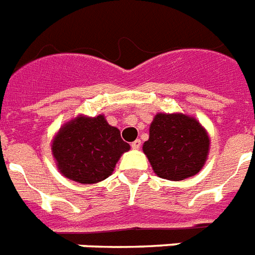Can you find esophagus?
<instances>
[{"label": "esophagus", "mask_w": 255, "mask_h": 255, "mask_svg": "<svg viewBox=\"0 0 255 255\" xmlns=\"http://www.w3.org/2000/svg\"><path fill=\"white\" fill-rule=\"evenodd\" d=\"M140 145H141V141H140V139H136L135 141H132L131 147L133 148V149H139Z\"/></svg>", "instance_id": "obj_1"}]
</instances>
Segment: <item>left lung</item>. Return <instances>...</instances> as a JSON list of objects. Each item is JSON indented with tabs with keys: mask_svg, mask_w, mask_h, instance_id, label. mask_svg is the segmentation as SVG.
Instances as JSON below:
<instances>
[{
	"mask_svg": "<svg viewBox=\"0 0 255 255\" xmlns=\"http://www.w3.org/2000/svg\"><path fill=\"white\" fill-rule=\"evenodd\" d=\"M155 173L180 181L200 172L209 152V137L197 120L182 114H157L143 145Z\"/></svg>",
	"mask_w": 255,
	"mask_h": 255,
	"instance_id": "8db88e82",
	"label": "left lung"
}]
</instances>
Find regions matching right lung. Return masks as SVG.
<instances>
[{
    "label": "right lung",
    "mask_w": 255,
    "mask_h": 255,
    "mask_svg": "<svg viewBox=\"0 0 255 255\" xmlns=\"http://www.w3.org/2000/svg\"><path fill=\"white\" fill-rule=\"evenodd\" d=\"M51 149L65 177L81 184H94L114 172L122 153L129 149V144L103 115L78 116L61 128Z\"/></svg>",
    "instance_id": "1"
}]
</instances>
